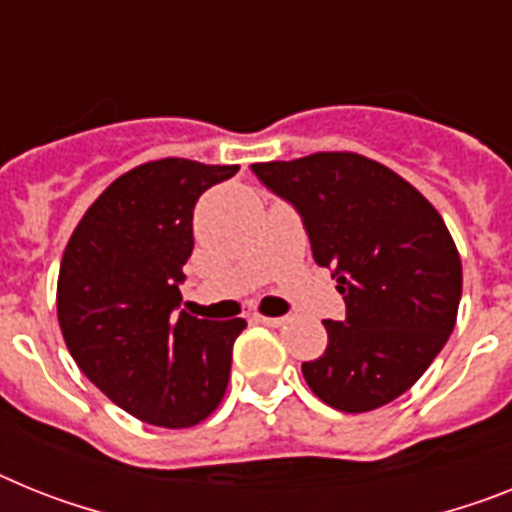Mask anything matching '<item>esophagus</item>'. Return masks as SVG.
I'll return each instance as SVG.
<instances>
[{"label": "esophagus", "instance_id": "esophagus-1", "mask_svg": "<svg viewBox=\"0 0 512 512\" xmlns=\"http://www.w3.org/2000/svg\"><path fill=\"white\" fill-rule=\"evenodd\" d=\"M257 322H263V325H268V328H281V325H286V317H265V315H255Z\"/></svg>", "mask_w": 512, "mask_h": 512}]
</instances>
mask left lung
I'll return each instance as SVG.
<instances>
[{
	"mask_svg": "<svg viewBox=\"0 0 512 512\" xmlns=\"http://www.w3.org/2000/svg\"><path fill=\"white\" fill-rule=\"evenodd\" d=\"M302 216L312 257L346 302L328 349L302 364L312 393L346 414L395 401L435 362L461 302V255L442 216L388 166L359 153L252 163Z\"/></svg>",
	"mask_w": 512,
	"mask_h": 512,
	"instance_id": "8db88e82",
	"label": "left lung"
}]
</instances>
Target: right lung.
I'll use <instances>...</instances> for the list:
<instances>
[{
	"label": "right lung",
	"instance_id": "right-lung-1",
	"mask_svg": "<svg viewBox=\"0 0 512 512\" xmlns=\"http://www.w3.org/2000/svg\"><path fill=\"white\" fill-rule=\"evenodd\" d=\"M236 171L187 158L135 166L85 210L64 249V343L106 398L153 427H195L229 385L231 349L247 322L197 320L176 307L197 197Z\"/></svg>",
	"mask_w": 512,
	"mask_h": 512
}]
</instances>
